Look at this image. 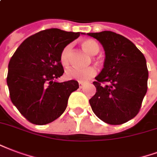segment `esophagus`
<instances>
[{"label": "esophagus", "mask_w": 157, "mask_h": 157, "mask_svg": "<svg viewBox=\"0 0 157 157\" xmlns=\"http://www.w3.org/2000/svg\"><path fill=\"white\" fill-rule=\"evenodd\" d=\"M79 87L80 88L84 87V83H82V82H79Z\"/></svg>", "instance_id": "34e87169"}]
</instances>
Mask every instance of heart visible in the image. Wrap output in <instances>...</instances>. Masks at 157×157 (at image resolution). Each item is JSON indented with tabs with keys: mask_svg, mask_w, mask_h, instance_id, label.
Here are the masks:
<instances>
[{
	"mask_svg": "<svg viewBox=\"0 0 157 157\" xmlns=\"http://www.w3.org/2000/svg\"><path fill=\"white\" fill-rule=\"evenodd\" d=\"M82 47L90 56H95L99 52V45L91 39H86L82 40ZM71 45H67L64 47L60 55V61L62 66L68 67L71 61ZM96 75V69L93 67H86V68H77L71 67L67 70L66 75L70 80H75L80 82H86L93 78Z\"/></svg>",
	"mask_w": 157,
	"mask_h": 157,
	"instance_id": "1",
	"label": "heart"
}]
</instances>
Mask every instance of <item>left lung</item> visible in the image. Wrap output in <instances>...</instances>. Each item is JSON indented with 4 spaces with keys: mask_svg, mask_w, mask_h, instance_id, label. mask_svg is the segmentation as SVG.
<instances>
[{
    "mask_svg": "<svg viewBox=\"0 0 157 157\" xmlns=\"http://www.w3.org/2000/svg\"><path fill=\"white\" fill-rule=\"evenodd\" d=\"M104 47V68L93 82L96 92L90 105L96 117L111 125H121L140 111L147 91L148 70L144 55L121 35L110 31L87 33Z\"/></svg>",
    "mask_w": 157,
    "mask_h": 157,
    "instance_id": "1",
    "label": "left lung"
}]
</instances>
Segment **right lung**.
Segmentation results:
<instances>
[{"label":"right lung","mask_w":157,"mask_h":157,"mask_svg":"<svg viewBox=\"0 0 157 157\" xmlns=\"http://www.w3.org/2000/svg\"><path fill=\"white\" fill-rule=\"evenodd\" d=\"M81 32L46 29L26 38L8 65L6 82L11 101L30 122L46 125L61 117L78 82H55L63 75L60 55Z\"/></svg>","instance_id":"right-lung-1"}]
</instances>
